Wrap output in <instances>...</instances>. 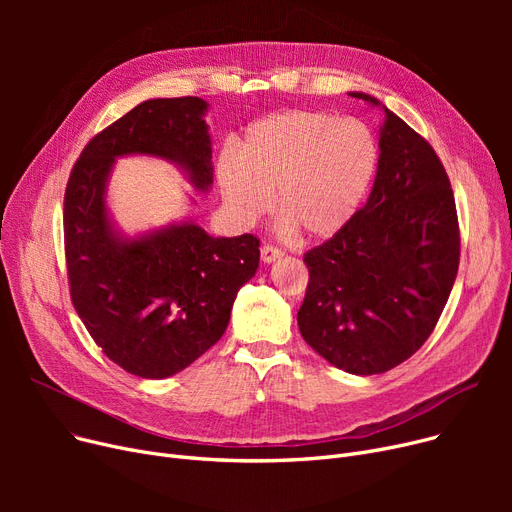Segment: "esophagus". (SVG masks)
<instances>
[{"instance_id":"esophagus-1","label":"esophagus","mask_w":512,"mask_h":512,"mask_svg":"<svg viewBox=\"0 0 512 512\" xmlns=\"http://www.w3.org/2000/svg\"><path fill=\"white\" fill-rule=\"evenodd\" d=\"M282 257V251L280 249H276V247H272V245H263L261 247V261L263 263H274L276 259H280Z\"/></svg>"}]
</instances>
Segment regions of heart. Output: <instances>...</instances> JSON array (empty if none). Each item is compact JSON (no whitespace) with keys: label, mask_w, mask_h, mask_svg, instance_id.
<instances>
[{"label":"heart","mask_w":512,"mask_h":512,"mask_svg":"<svg viewBox=\"0 0 512 512\" xmlns=\"http://www.w3.org/2000/svg\"><path fill=\"white\" fill-rule=\"evenodd\" d=\"M380 164L373 130L353 118L290 110L253 122L218 159L222 199L240 224L272 209L290 232L326 240L344 230L363 205Z\"/></svg>","instance_id":"1"}]
</instances>
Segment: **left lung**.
Segmentation results:
<instances>
[{
    "label": "left lung",
    "mask_w": 512,
    "mask_h": 512,
    "mask_svg": "<svg viewBox=\"0 0 512 512\" xmlns=\"http://www.w3.org/2000/svg\"><path fill=\"white\" fill-rule=\"evenodd\" d=\"M380 164L363 209L305 255L299 330L334 367L384 373L434 332L459 272L461 238L450 180L436 151L386 105Z\"/></svg>",
    "instance_id": "obj_1"
}]
</instances>
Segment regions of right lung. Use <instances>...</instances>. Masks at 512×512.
Masks as SVG:
<instances>
[{"mask_svg": "<svg viewBox=\"0 0 512 512\" xmlns=\"http://www.w3.org/2000/svg\"><path fill=\"white\" fill-rule=\"evenodd\" d=\"M207 112L199 97L139 103L85 147L66 186L74 309L101 351L145 380L170 378L218 342L238 290L259 267V240L251 234L209 236L184 218L130 236L107 207L116 161L130 155L170 161L197 193H209Z\"/></svg>", "mask_w": 512, "mask_h": 512, "instance_id": "add662e5", "label": "right lung"}]
</instances>
